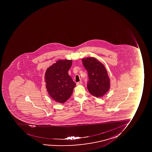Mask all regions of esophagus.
Listing matches in <instances>:
<instances>
[{
	"mask_svg": "<svg viewBox=\"0 0 152 152\" xmlns=\"http://www.w3.org/2000/svg\"><path fill=\"white\" fill-rule=\"evenodd\" d=\"M82 84V82L81 81H80V82H77V83H76L77 85H81Z\"/></svg>",
	"mask_w": 152,
	"mask_h": 152,
	"instance_id": "esophagus-1",
	"label": "esophagus"
}]
</instances>
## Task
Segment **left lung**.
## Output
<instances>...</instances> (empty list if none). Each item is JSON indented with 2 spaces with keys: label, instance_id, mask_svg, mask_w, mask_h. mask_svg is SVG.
Listing matches in <instances>:
<instances>
[{
  "label": "left lung",
  "instance_id": "obj_1",
  "mask_svg": "<svg viewBox=\"0 0 152 152\" xmlns=\"http://www.w3.org/2000/svg\"><path fill=\"white\" fill-rule=\"evenodd\" d=\"M88 74L87 88L94 96L100 97L107 93L110 87V79L105 67L94 57L82 59Z\"/></svg>",
  "mask_w": 152,
  "mask_h": 152
}]
</instances>
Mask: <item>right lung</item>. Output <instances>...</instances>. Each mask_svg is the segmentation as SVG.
I'll return each mask as SVG.
<instances>
[{
	"instance_id": "add662e5",
	"label": "right lung",
	"mask_w": 152,
	"mask_h": 152,
	"mask_svg": "<svg viewBox=\"0 0 152 152\" xmlns=\"http://www.w3.org/2000/svg\"><path fill=\"white\" fill-rule=\"evenodd\" d=\"M72 63V60H58L45 72L47 91L50 97L57 102L64 103L73 93L76 83L68 73Z\"/></svg>"
}]
</instances>
